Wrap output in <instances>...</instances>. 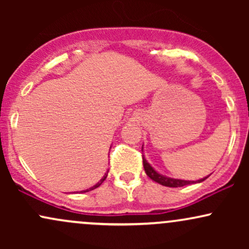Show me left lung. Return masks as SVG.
I'll return each instance as SVG.
<instances>
[{
  "label": "left lung",
  "mask_w": 249,
  "mask_h": 249,
  "mask_svg": "<svg viewBox=\"0 0 249 249\" xmlns=\"http://www.w3.org/2000/svg\"><path fill=\"white\" fill-rule=\"evenodd\" d=\"M142 165H144V170L145 172L151 179L154 180L158 184L162 185V186H167V187H181V186H186V185H191V184H196V182H202L204 180H206L208 177H205V178L196 180V181H193V180H182V179H174V178H170V177L164 176V174H160L159 172H157L154 168L148 164L146 159H145L144 154H142Z\"/></svg>",
  "instance_id": "left-lung-1"
}]
</instances>
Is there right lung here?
<instances>
[{
	"label": "right lung",
	"instance_id": "obj_1",
	"mask_svg": "<svg viewBox=\"0 0 249 249\" xmlns=\"http://www.w3.org/2000/svg\"><path fill=\"white\" fill-rule=\"evenodd\" d=\"M107 173H108V170L107 171V172H105V174H104V177H103V178L99 180L98 182H97L96 185H93L92 187H90V188H88V190H84V191H81V193H85V192H89V191H92V190H95V188H97V187H99L101 186V185L103 184V181H104L105 179H107Z\"/></svg>",
	"mask_w": 249,
	"mask_h": 249
}]
</instances>
